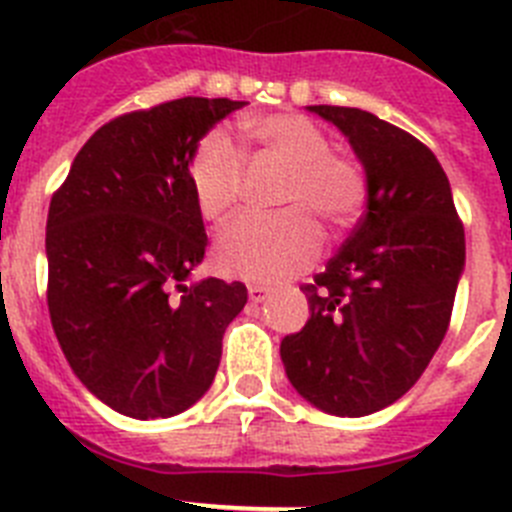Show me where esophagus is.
<instances>
[{"mask_svg":"<svg viewBox=\"0 0 512 512\" xmlns=\"http://www.w3.org/2000/svg\"><path fill=\"white\" fill-rule=\"evenodd\" d=\"M269 292H271V289L264 287V284H251V287H248V300L264 302L266 297H269Z\"/></svg>","mask_w":512,"mask_h":512,"instance_id":"34e87169","label":"esophagus"}]
</instances>
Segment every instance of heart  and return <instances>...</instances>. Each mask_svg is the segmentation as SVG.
I'll return each mask as SVG.
<instances>
[{
  "mask_svg": "<svg viewBox=\"0 0 512 512\" xmlns=\"http://www.w3.org/2000/svg\"><path fill=\"white\" fill-rule=\"evenodd\" d=\"M243 128L256 156L287 166L277 194L287 210L233 220L217 238L215 264L228 277L279 282L318 259L323 238L309 212L346 228L364 212L369 182L356 158L330 151V138L310 117L279 112L251 117ZM187 179L200 215L223 220L241 200L246 156L225 130H210L189 156Z\"/></svg>",
  "mask_w": 512,
  "mask_h": 512,
  "instance_id": "b5f03b06",
  "label": "heart"
}]
</instances>
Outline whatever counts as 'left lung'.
I'll list each match as a JSON object with an SVG mask.
<instances>
[{
	"instance_id": "left-lung-1",
	"label": "left lung",
	"mask_w": 512,
	"mask_h": 512,
	"mask_svg": "<svg viewBox=\"0 0 512 512\" xmlns=\"http://www.w3.org/2000/svg\"><path fill=\"white\" fill-rule=\"evenodd\" d=\"M366 169V212L325 271L302 284L310 318L282 341L297 392L361 418L400 400L431 364L464 269V225L438 158L408 130L356 107L312 104Z\"/></svg>"
}]
</instances>
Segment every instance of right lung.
Wrapping results in <instances>:
<instances>
[{
    "label": "right lung",
    "mask_w": 512,
    "mask_h": 512,
    "mask_svg": "<svg viewBox=\"0 0 512 512\" xmlns=\"http://www.w3.org/2000/svg\"><path fill=\"white\" fill-rule=\"evenodd\" d=\"M243 102L182 97L125 112L53 192L48 312L81 384L130 418H171L210 390L246 284H184L207 248L187 164Z\"/></svg>",
    "instance_id": "obj_1"
}]
</instances>
